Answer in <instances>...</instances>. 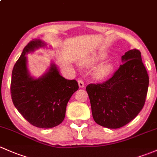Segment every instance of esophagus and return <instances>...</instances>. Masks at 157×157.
Listing matches in <instances>:
<instances>
[{
	"label": "esophagus",
	"mask_w": 157,
	"mask_h": 157,
	"mask_svg": "<svg viewBox=\"0 0 157 157\" xmlns=\"http://www.w3.org/2000/svg\"><path fill=\"white\" fill-rule=\"evenodd\" d=\"M77 82H78L79 86H80V88H83V87L84 86V82H83V79L79 78V79H78V80H77Z\"/></svg>",
	"instance_id": "esophagus-1"
}]
</instances>
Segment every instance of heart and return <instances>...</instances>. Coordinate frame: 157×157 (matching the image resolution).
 <instances>
[{
    "mask_svg": "<svg viewBox=\"0 0 157 157\" xmlns=\"http://www.w3.org/2000/svg\"><path fill=\"white\" fill-rule=\"evenodd\" d=\"M104 59V56L99 55L98 56L93 57L92 59H90L89 61V63H93V62H96V61L100 60V59ZM112 69H113V66L110 64H108V65H101V67H98L97 69L96 72H95V74L98 77H100V78H102V77H105L106 76H108L109 74L111 72Z\"/></svg>",
    "mask_w": 157,
    "mask_h": 157,
    "instance_id": "b5f03b06",
    "label": "heart"
}]
</instances>
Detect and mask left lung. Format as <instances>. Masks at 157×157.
Here are the masks:
<instances>
[{"mask_svg":"<svg viewBox=\"0 0 157 157\" xmlns=\"http://www.w3.org/2000/svg\"><path fill=\"white\" fill-rule=\"evenodd\" d=\"M124 63L110 78L86 86L92 113L97 124L108 128L126 126L144 107L149 77L141 52L134 49L122 56Z\"/></svg>","mask_w":157,"mask_h":157,"instance_id":"obj_1","label":"left lung"}]
</instances>
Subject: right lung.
Listing matches in <instances>:
<instances>
[{"instance_id":"right-lung-1","label":"right lung","mask_w":157,"mask_h":157,"mask_svg":"<svg viewBox=\"0 0 157 157\" xmlns=\"http://www.w3.org/2000/svg\"><path fill=\"white\" fill-rule=\"evenodd\" d=\"M44 45L36 39L25 46L13 67L10 92L13 105L23 117L34 126L49 128L63 121L67 102L79 86L77 80L62 77L55 65L40 78L31 77L25 54Z\"/></svg>"}]
</instances>
